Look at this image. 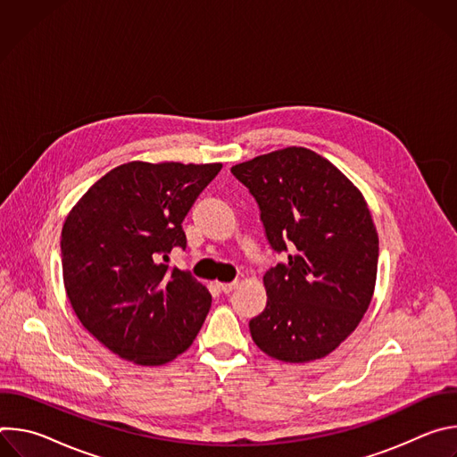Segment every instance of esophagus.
Wrapping results in <instances>:
<instances>
[{"label": "esophagus", "instance_id": "1", "mask_svg": "<svg viewBox=\"0 0 457 457\" xmlns=\"http://www.w3.org/2000/svg\"><path fill=\"white\" fill-rule=\"evenodd\" d=\"M237 282H228V284H217V287L222 291V293H231L233 289H237Z\"/></svg>", "mask_w": 457, "mask_h": 457}]
</instances>
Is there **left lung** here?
<instances>
[{
  "label": "left lung",
  "instance_id": "left-lung-1",
  "mask_svg": "<svg viewBox=\"0 0 457 457\" xmlns=\"http://www.w3.org/2000/svg\"><path fill=\"white\" fill-rule=\"evenodd\" d=\"M253 195L266 238L287 254L264 275L266 309L249 320L271 358L305 363L333 353L367 311L378 233L363 195L328 159L286 148L231 168Z\"/></svg>",
  "mask_w": 457,
  "mask_h": 457
}]
</instances>
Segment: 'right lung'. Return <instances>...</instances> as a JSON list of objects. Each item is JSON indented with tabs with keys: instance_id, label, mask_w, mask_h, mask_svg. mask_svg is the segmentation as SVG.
<instances>
[{
	"instance_id": "obj_1",
	"label": "right lung",
	"mask_w": 457,
	"mask_h": 457,
	"mask_svg": "<svg viewBox=\"0 0 457 457\" xmlns=\"http://www.w3.org/2000/svg\"><path fill=\"white\" fill-rule=\"evenodd\" d=\"M222 164L128 162L101 177L61 231L67 296L85 329L137 365H162L199 335L212 295L170 270L182 220Z\"/></svg>"
}]
</instances>
